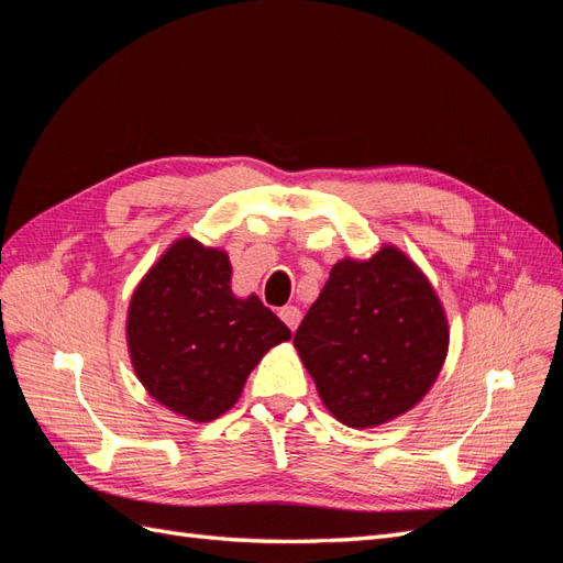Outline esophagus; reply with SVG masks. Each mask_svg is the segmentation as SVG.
Wrapping results in <instances>:
<instances>
[{
  "label": "esophagus",
  "instance_id": "34e87169",
  "mask_svg": "<svg viewBox=\"0 0 563 563\" xmlns=\"http://www.w3.org/2000/svg\"><path fill=\"white\" fill-rule=\"evenodd\" d=\"M279 317H282V321H284L286 327L291 329V331L298 329V323H300V310L294 308V305H286V308H282V310H279Z\"/></svg>",
  "mask_w": 563,
  "mask_h": 563
}]
</instances>
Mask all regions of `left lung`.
I'll use <instances>...</instances> for the list:
<instances>
[{
    "instance_id": "8db88e82",
    "label": "left lung",
    "mask_w": 563,
    "mask_h": 563,
    "mask_svg": "<svg viewBox=\"0 0 563 563\" xmlns=\"http://www.w3.org/2000/svg\"><path fill=\"white\" fill-rule=\"evenodd\" d=\"M449 317L424 272L395 246L343 258L294 345L321 404L347 428H378L428 395L449 354Z\"/></svg>"
}]
</instances>
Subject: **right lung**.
<instances>
[{
	"mask_svg": "<svg viewBox=\"0 0 563 563\" xmlns=\"http://www.w3.org/2000/svg\"><path fill=\"white\" fill-rule=\"evenodd\" d=\"M286 323L251 294H232L230 255L180 236L155 261L126 312L135 378L168 411L211 422L240 401L251 371L279 343Z\"/></svg>",
	"mask_w": 563,
	"mask_h": 563,
	"instance_id": "1",
	"label": "right lung"
}]
</instances>
